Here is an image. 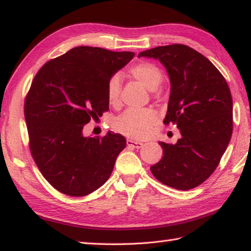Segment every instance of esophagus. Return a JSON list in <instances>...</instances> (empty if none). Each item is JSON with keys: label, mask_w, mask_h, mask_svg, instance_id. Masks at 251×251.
<instances>
[{"label": "esophagus", "mask_w": 251, "mask_h": 251, "mask_svg": "<svg viewBox=\"0 0 251 251\" xmlns=\"http://www.w3.org/2000/svg\"><path fill=\"white\" fill-rule=\"evenodd\" d=\"M126 143H127V146H128L129 148H134V149H140L143 146L142 142L134 141V140H131V139H127Z\"/></svg>", "instance_id": "34e87169"}]
</instances>
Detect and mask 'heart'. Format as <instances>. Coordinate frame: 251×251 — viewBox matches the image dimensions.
I'll use <instances>...</instances> for the list:
<instances>
[{"label":"heart","mask_w":251,"mask_h":251,"mask_svg":"<svg viewBox=\"0 0 251 251\" xmlns=\"http://www.w3.org/2000/svg\"><path fill=\"white\" fill-rule=\"evenodd\" d=\"M129 73L150 92L156 90L163 81L161 70L150 62L138 63L130 69ZM120 92L121 77L119 75H113L106 84V96L111 104L119 102ZM157 121L158 115L152 109H128L119 117H116L114 128L127 137L143 139L151 134Z\"/></svg>","instance_id":"obj_1"}]
</instances>
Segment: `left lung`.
Here are the masks:
<instances>
[{"mask_svg":"<svg viewBox=\"0 0 251 251\" xmlns=\"http://www.w3.org/2000/svg\"><path fill=\"white\" fill-rule=\"evenodd\" d=\"M138 57L157 59L166 69L170 96L164 123H176L181 134L175 145L158 142L164 156L151 172L174 189H193L215 172L231 140L230 88L210 60L186 45L158 46Z\"/></svg>","mask_w":251,"mask_h":251,"instance_id":"obj_1","label":"left lung"}]
</instances>
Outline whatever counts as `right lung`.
<instances>
[{"label":"right lung","mask_w":251,"mask_h":251,"mask_svg":"<svg viewBox=\"0 0 251 251\" xmlns=\"http://www.w3.org/2000/svg\"><path fill=\"white\" fill-rule=\"evenodd\" d=\"M134 56L77 46L36 73L25 102L30 150L42 175L61 193L84 196L99 189L126 147L120 134L86 137L83 128L109 110L106 84Z\"/></svg>","instance_id":"add662e5"}]
</instances>
